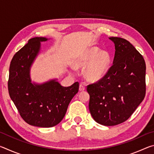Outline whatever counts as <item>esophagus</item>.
Wrapping results in <instances>:
<instances>
[{
	"instance_id": "1",
	"label": "esophagus",
	"mask_w": 154,
	"mask_h": 154,
	"mask_svg": "<svg viewBox=\"0 0 154 154\" xmlns=\"http://www.w3.org/2000/svg\"><path fill=\"white\" fill-rule=\"evenodd\" d=\"M85 90V84L84 83H81L79 85V91H83Z\"/></svg>"
}]
</instances>
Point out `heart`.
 I'll list each match as a JSON object with an SVG mask.
<instances>
[{"instance_id":"1","label":"heart","mask_w":154,"mask_h":154,"mask_svg":"<svg viewBox=\"0 0 154 154\" xmlns=\"http://www.w3.org/2000/svg\"><path fill=\"white\" fill-rule=\"evenodd\" d=\"M111 57L106 51H100L97 47H92L77 57L73 62L75 68L87 66L84 71V77L91 82L102 79L107 73Z\"/></svg>"}]
</instances>
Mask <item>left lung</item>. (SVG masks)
I'll list each match as a JSON object with an SVG mask.
<instances>
[{
  "label": "left lung",
  "mask_w": 154,
  "mask_h": 154,
  "mask_svg": "<svg viewBox=\"0 0 154 154\" xmlns=\"http://www.w3.org/2000/svg\"><path fill=\"white\" fill-rule=\"evenodd\" d=\"M115 44L113 65L102 79L88 85L89 110L103 126H116L127 120L145 96L144 58L129 41L109 37Z\"/></svg>",
  "instance_id": "8db88e82"
}]
</instances>
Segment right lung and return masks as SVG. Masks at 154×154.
<instances>
[{
    "label": "right lung",
    "mask_w": 154,
    "mask_h": 154,
    "mask_svg": "<svg viewBox=\"0 0 154 154\" xmlns=\"http://www.w3.org/2000/svg\"><path fill=\"white\" fill-rule=\"evenodd\" d=\"M48 38L35 37L18 51L9 67V96L23 119L31 126L50 128L58 124L79 90V83L63 87L57 79L43 83L32 82L30 68L39 54L41 42Z\"/></svg>",
    "instance_id": "obj_1"
}]
</instances>
